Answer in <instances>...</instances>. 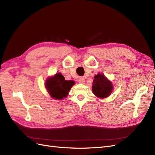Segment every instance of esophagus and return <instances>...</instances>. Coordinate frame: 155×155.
<instances>
[{
	"label": "esophagus",
	"mask_w": 155,
	"mask_h": 155,
	"mask_svg": "<svg viewBox=\"0 0 155 155\" xmlns=\"http://www.w3.org/2000/svg\"><path fill=\"white\" fill-rule=\"evenodd\" d=\"M79 83H81V84H84L85 83V79H84V78L83 77H81L79 78Z\"/></svg>",
	"instance_id": "esophagus-1"
}]
</instances>
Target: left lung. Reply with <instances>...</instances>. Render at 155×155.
Returning <instances> with one entry per match:
<instances>
[{
	"instance_id": "left-lung-1",
	"label": "left lung",
	"mask_w": 155,
	"mask_h": 155,
	"mask_svg": "<svg viewBox=\"0 0 155 155\" xmlns=\"http://www.w3.org/2000/svg\"><path fill=\"white\" fill-rule=\"evenodd\" d=\"M92 84L93 93L95 96L100 98H105L109 96L113 89L111 82L101 74H97L94 76Z\"/></svg>"
}]
</instances>
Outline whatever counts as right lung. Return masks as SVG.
Instances as JSON below:
<instances>
[{"mask_svg":"<svg viewBox=\"0 0 155 155\" xmlns=\"http://www.w3.org/2000/svg\"><path fill=\"white\" fill-rule=\"evenodd\" d=\"M74 83V81L65 80L63 75L58 73L46 79L45 87L51 97L62 100L67 96L68 91Z\"/></svg>","mask_w":155,"mask_h":155,"instance_id":"1","label":"right lung"}]
</instances>
